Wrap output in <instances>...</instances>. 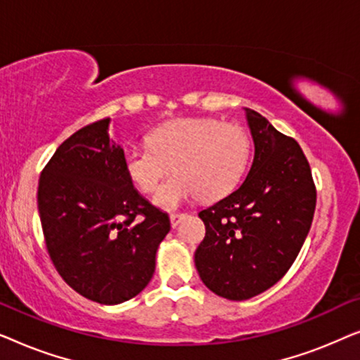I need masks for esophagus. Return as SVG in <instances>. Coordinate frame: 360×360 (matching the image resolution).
Returning a JSON list of instances; mask_svg holds the SVG:
<instances>
[{"label":"esophagus","instance_id":"obj_1","mask_svg":"<svg viewBox=\"0 0 360 360\" xmlns=\"http://www.w3.org/2000/svg\"><path fill=\"white\" fill-rule=\"evenodd\" d=\"M185 218V214H180V213H174V214H170V224H172V228H176V226L180 224V221Z\"/></svg>","mask_w":360,"mask_h":360}]
</instances>
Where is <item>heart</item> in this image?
<instances>
[{
    "label": "heart",
    "mask_w": 360,
    "mask_h": 360,
    "mask_svg": "<svg viewBox=\"0 0 360 360\" xmlns=\"http://www.w3.org/2000/svg\"><path fill=\"white\" fill-rule=\"evenodd\" d=\"M147 146H127L122 164L141 191H152L174 165L176 174L155 191L154 203L174 211L195 196L218 200L243 179L250 157L244 127L213 117H180L157 126Z\"/></svg>",
    "instance_id": "heart-1"
}]
</instances>
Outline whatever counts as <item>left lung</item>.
Segmentation results:
<instances>
[{
	"mask_svg": "<svg viewBox=\"0 0 360 360\" xmlns=\"http://www.w3.org/2000/svg\"><path fill=\"white\" fill-rule=\"evenodd\" d=\"M254 160L243 185L200 211L206 234L195 250L200 278L218 297L243 302L287 274L316 206L311 170L302 147L257 111L244 108Z\"/></svg>",
	"mask_w": 360,
	"mask_h": 360,
	"instance_id": "8db88e82",
	"label": "left lung"
}]
</instances>
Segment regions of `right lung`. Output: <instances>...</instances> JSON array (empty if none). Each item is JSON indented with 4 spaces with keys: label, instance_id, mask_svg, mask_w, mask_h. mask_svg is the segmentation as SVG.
Here are the masks:
<instances>
[{
    "label": "right lung",
    "instance_id": "obj_1",
    "mask_svg": "<svg viewBox=\"0 0 360 360\" xmlns=\"http://www.w3.org/2000/svg\"><path fill=\"white\" fill-rule=\"evenodd\" d=\"M110 122L82 127L57 147L39 180L37 206L60 277L82 297L120 304L150 282L170 219L134 188Z\"/></svg>",
    "mask_w": 360,
    "mask_h": 360
}]
</instances>
